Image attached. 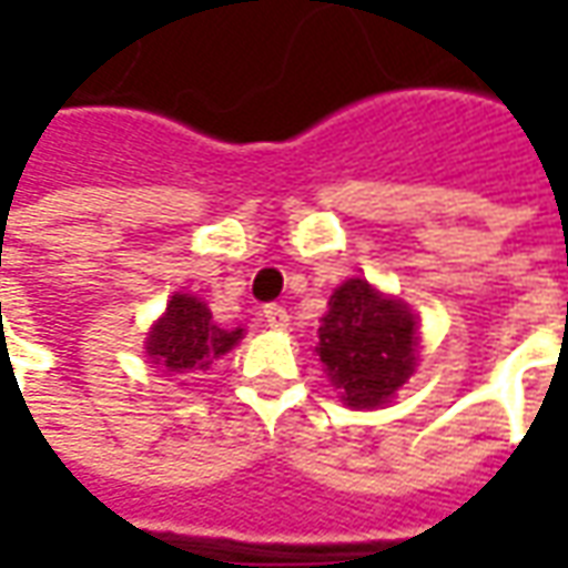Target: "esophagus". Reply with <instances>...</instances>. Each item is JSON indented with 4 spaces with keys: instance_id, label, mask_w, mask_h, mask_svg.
Here are the masks:
<instances>
[{
    "instance_id": "esophagus-1",
    "label": "esophagus",
    "mask_w": 568,
    "mask_h": 568,
    "mask_svg": "<svg viewBox=\"0 0 568 568\" xmlns=\"http://www.w3.org/2000/svg\"><path fill=\"white\" fill-rule=\"evenodd\" d=\"M264 322H267L271 328H276V332H280V328H285V325H288V310L280 307V304H267V307H264Z\"/></svg>"
}]
</instances>
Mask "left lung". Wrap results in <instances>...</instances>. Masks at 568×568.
<instances>
[{
    "label": "left lung",
    "instance_id": "left-lung-1",
    "mask_svg": "<svg viewBox=\"0 0 568 568\" xmlns=\"http://www.w3.org/2000/svg\"><path fill=\"white\" fill-rule=\"evenodd\" d=\"M417 316L405 301L377 292L368 280L334 288L320 325L322 368L346 407H381L417 371Z\"/></svg>",
    "mask_w": 568,
    "mask_h": 568
}]
</instances>
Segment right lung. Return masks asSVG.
Segmentation results:
<instances>
[{
  "label": "right lung",
  "mask_w": 568,
  "mask_h": 568,
  "mask_svg": "<svg viewBox=\"0 0 568 568\" xmlns=\"http://www.w3.org/2000/svg\"><path fill=\"white\" fill-rule=\"evenodd\" d=\"M243 341V328H219L212 322L210 307L197 295H182L175 292L166 304V313L151 325L145 337V353L151 365H158L163 374H194L206 371L231 353Z\"/></svg>",
  "instance_id": "obj_1"
}]
</instances>
